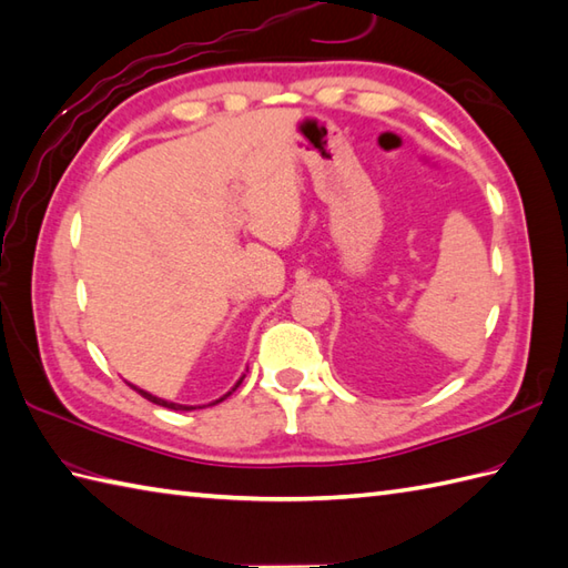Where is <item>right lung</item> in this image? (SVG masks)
Returning <instances> with one entry per match:
<instances>
[{"label":"right lung","mask_w":568,"mask_h":568,"mask_svg":"<svg viewBox=\"0 0 568 568\" xmlns=\"http://www.w3.org/2000/svg\"><path fill=\"white\" fill-rule=\"evenodd\" d=\"M246 371H248V368H246ZM244 378H246V373H244V376H241V378L234 383V388H232V390H236L239 385H241V381H244ZM129 385H131V383H129ZM131 388L139 390L143 397H146V400H151V403H155V405H161V407H168V409H197V407H204V405H180V403H171V400H165V397H159V395H153V393H149V390H141L139 385H131ZM232 390L224 393V395L220 397V400H214V403H210V405H216V403L226 400V397L232 395Z\"/></svg>","instance_id":"add662e5"}]
</instances>
